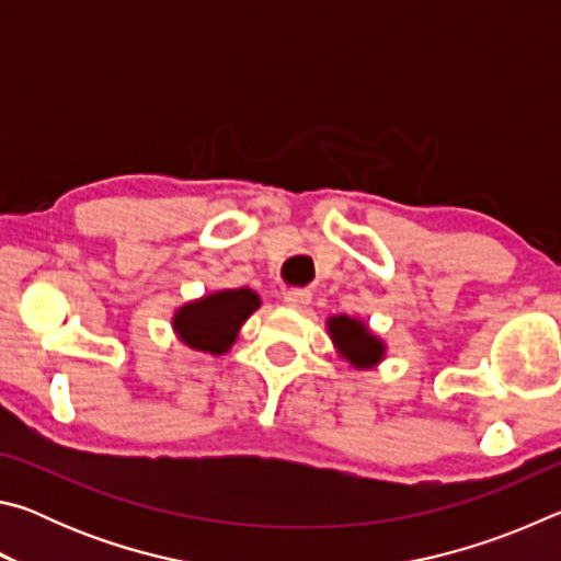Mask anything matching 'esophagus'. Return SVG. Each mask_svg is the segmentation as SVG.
Returning a JSON list of instances; mask_svg holds the SVG:
<instances>
[{
    "instance_id": "esophagus-1",
    "label": "esophagus",
    "mask_w": 561,
    "mask_h": 561,
    "mask_svg": "<svg viewBox=\"0 0 561 561\" xmlns=\"http://www.w3.org/2000/svg\"><path fill=\"white\" fill-rule=\"evenodd\" d=\"M282 301L287 304V307H291V309H304L311 301V294L304 291V289H291V291L284 294Z\"/></svg>"
}]
</instances>
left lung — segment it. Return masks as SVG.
Returning a JSON list of instances; mask_svg holds the SVG:
<instances>
[{"label":"left lung","instance_id":"1","mask_svg":"<svg viewBox=\"0 0 561 561\" xmlns=\"http://www.w3.org/2000/svg\"><path fill=\"white\" fill-rule=\"evenodd\" d=\"M329 331L341 354H344L354 366L364 368L374 366L376 360H381L383 344L368 334L360 321L348 317H334L329 321Z\"/></svg>","mask_w":561,"mask_h":561}]
</instances>
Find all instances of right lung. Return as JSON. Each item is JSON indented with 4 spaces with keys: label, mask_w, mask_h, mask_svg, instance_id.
<instances>
[{
    "label": "right lung",
    "mask_w": 561,
    "mask_h": 561,
    "mask_svg": "<svg viewBox=\"0 0 561 561\" xmlns=\"http://www.w3.org/2000/svg\"><path fill=\"white\" fill-rule=\"evenodd\" d=\"M260 307L252 289H227L193 301L175 314V331L187 346L222 354L230 348L242 321Z\"/></svg>",
    "instance_id": "obj_1"
}]
</instances>
